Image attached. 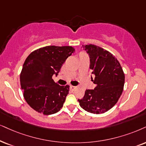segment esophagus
<instances>
[{"mask_svg": "<svg viewBox=\"0 0 146 146\" xmlns=\"http://www.w3.org/2000/svg\"><path fill=\"white\" fill-rule=\"evenodd\" d=\"M70 89H71V91H75V90L77 89V87L71 86H70Z\"/></svg>", "mask_w": 146, "mask_h": 146, "instance_id": "obj_1", "label": "esophagus"}]
</instances>
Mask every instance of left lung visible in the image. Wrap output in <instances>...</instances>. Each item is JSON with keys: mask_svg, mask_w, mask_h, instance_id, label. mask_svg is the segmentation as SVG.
<instances>
[{"mask_svg": "<svg viewBox=\"0 0 146 146\" xmlns=\"http://www.w3.org/2000/svg\"><path fill=\"white\" fill-rule=\"evenodd\" d=\"M90 58V69L94 90H86L82 99H78L83 109L94 114L104 113L117 104L123 91L125 73L119 60L112 53L94 45H83Z\"/></svg>", "mask_w": 146, "mask_h": 146, "instance_id": "obj_1", "label": "left lung"}]
</instances>
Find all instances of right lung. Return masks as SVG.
Masks as SVG:
<instances>
[{
    "label": "right lung",
    "instance_id": "add662e5",
    "mask_svg": "<svg viewBox=\"0 0 146 146\" xmlns=\"http://www.w3.org/2000/svg\"><path fill=\"white\" fill-rule=\"evenodd\" d=\"M75 49L72 46H47L33 51L24 62L20 85L27 104L44 115L54 114L63 106L69 86H62L52 77Z\"/></svg>",
    "mask_w": 146,
    "mask_h": 146
}]
</instances>
